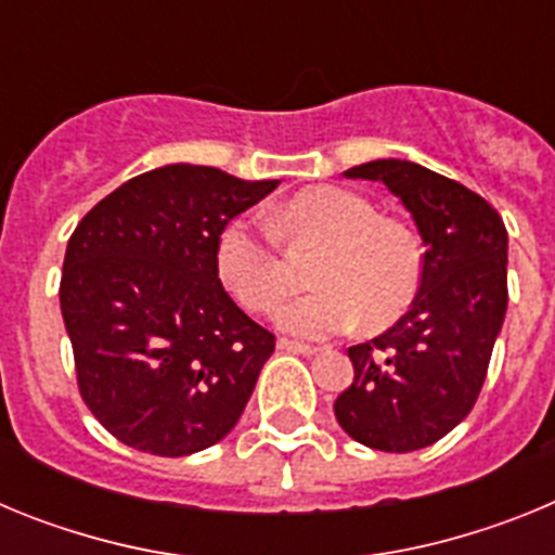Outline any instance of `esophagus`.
I'll use <instances>...</instances> for the list:
<instances>
[{
	"label": "esophagus",
	"instance_id": "1",
	"mask_svg": "<svg viewBox=\"0 0 555 555\" xmlns=\"http://www.w3.org/2000/svg\"><path fill=\"white\" fill-rule=\"evenodd\" d=\"M278 350L300 352V356H317V352H320V347L302 345V341H292V338H281V341H278Z\"/></svg>",
	"mask_w": 555,
	"mask_h": 555
}]
</instances>
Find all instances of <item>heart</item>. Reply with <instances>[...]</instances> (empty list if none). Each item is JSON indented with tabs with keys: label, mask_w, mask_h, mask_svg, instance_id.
I'll list each match as a JSON object with an SVG mask.
<instances>
[{
	"label": "heart",
	"mask_w": 555,
	"mask_h": 555,
	"mask_svg": "<svg viewBox=\"0 0 555 555\" xmlns=\"http://www.w3.org/2000/svg\"><path fill=\"white\" fill-rule=\"evenodd\" d=\"M286 244H322L311 263L317 288L281 308L292 336L345 333L361 317L370 327L395 322L423 283V249L400 219L338 185L297 191L269 219ZM272 235L249 219H230L217 235V274L230 297L253 313H272L288 292V272Z\"/></svg>",
	"instance_id": "obj_1"
}]
</instances>
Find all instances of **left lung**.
<instances>
[{"mask_svg": "<svg viewBox=\"0 0 555 555\" xmlns=\"http://www.w3.org/2000/svg\"><path fill=\"white\" fill-rule=\"evenodd\" d=\"M345 175L389 185L425 253L411 311L347 350L356 380L333 411L356 442L411 453L448 436L487 380L508 302V233L480 194L411 160H370Z\"/></svg>", "mask_w": 555, "mask_h": 555, "instance_id": "1", "label": "left lung"}]
</instances>
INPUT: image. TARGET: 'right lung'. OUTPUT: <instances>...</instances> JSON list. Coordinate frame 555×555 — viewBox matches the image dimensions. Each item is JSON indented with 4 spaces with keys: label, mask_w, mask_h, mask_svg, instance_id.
Returning <instances> with one entry per match:
<instances>
[{
    "label": "right lung",
    "mask_w": 555,
    "mask_h": 555,
    "mask_svg": "<svg viewBox=\"0 0 555 555\" xmlns=\"http://www.w3.org/2000/svg\"><path fill=\"white\" fill-rule=\"evenodd\" d=\"M278 180L171 164L127 180L68 238L61 311L82 403L127 448L180 459L233 430L274 336L230 300L217 235Z\"/></svg>",
    "instance_id": "add662e5"
}]
</instances>
